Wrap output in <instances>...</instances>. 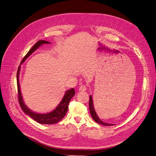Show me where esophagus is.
Masks as SVG:
<instances>
[{
    "label": "esophagus",
    "mask_w": 156,
    "mask_h": 156,
    "mask_svg": "<svg viewBox=\"0 0 156 156\" xmlns=\"http://www.w3.org/2000/svg\"><path fill=\"white\" fill-rule=\"evenodd\" d=\"M86 90H87V87H86V86H85V85H81V86L79 87V91L84 92V91H86Z\"/></svg>",
    "instance_id": "esophagus-1"
}]
</instances>
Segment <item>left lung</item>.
Listing matches in <instances>:
<instances>
[{"instance_id":"obj_1","label":"left lung","mask_w":156,"mask_h":156,"mask_svg":"<svg viewBox=\"0 0 156 156\" xmlns=\"http://www.w3.org/2000/svg\"><path fill=\"white\" fill-rule=\"evenodd\" d=\"M89 110H90V113H91V117L93 118V119L94 120L95 122H97L98 124L103 125V126H113V125L112 124H109V123L104 122L102 121V120H101V119H100V118L98 117L96 112H95V110H94L93 100V98H92L91 95H90V97H89Z\"/></svg>"}]
</instances>
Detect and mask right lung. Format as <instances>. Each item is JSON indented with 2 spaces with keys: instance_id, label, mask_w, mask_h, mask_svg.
<instances>
[{
  "instance_id": "obj_1",
  "label": "right lung",
  "mask_w": 156,
  "mask_h": 156,
  "mask_svg": "<svg viewBox=\"0 0 156 156\" xmlns=\"http://www.w3.org/2000/svg\"><path fill=\"white\" fill-rule=\"evenodd\" d=\"M51 43L48 41H44V40H40V41H37L36 44H35L32 48L28 52L26 56L24 57L23 60L21 61V65L24 63L30 55L43 44H49ZM21 65H19V67L17 70V89H18V99L19 102L20 104V106L22 108L23 111L28 115L30 117L33 119L34 120H36L39 124H54L58 123L59 122L67 113V112L68 110L69 104L70 100L74 96L75 91L73 88L69 89L65 92L64 96L62 100V101L58 104V106L55 108L53 111L51 112L50 113H36L32 110L30 109L27 105L24 104V100L23 98V96L21 91V87H20L19 84V73L20 69H21Z\"/></svg>"
}]
</instances>
